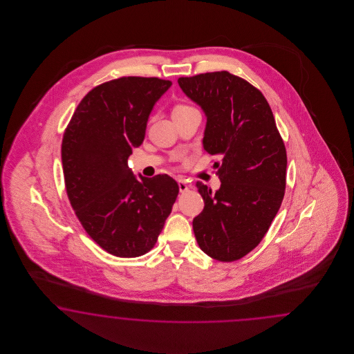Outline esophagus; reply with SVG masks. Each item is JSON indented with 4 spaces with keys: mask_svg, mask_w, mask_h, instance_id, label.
<instances>
[{
    "mask_svg": "<svg viewBox=\"0 0 354 354\" xmlns=\"http://www.w3.org/2000/svg\"><path fill=\"white\" fill-rule=\"evenodd\" d=\"M178 184H179V191L182 193L189 191V188H191V184L187 182L184 178H179L178 179Z\"/></svg>",
    "mask_w": 354,
    "mask_h": 354,
    "instance_id": "34e87169",
    "label": "esophagus"
}]
</instances>
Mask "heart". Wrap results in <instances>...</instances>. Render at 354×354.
<instances>
[{"label": "heart", "mask_w": 354, "mask_h": 354, "mask_svg": "<svg viewBox=\"0 0 354 354\" xmlns=\"http://www.w3.org/2000/svg\"><path fill=\"white\" fill-rule=\"evenodd\" d=\"M191 106H187V105H176V106L172 109V113H176V111H182V110H185V109H189Z\"/></svg>", "instance_id": "heart-1"}]
</instances>
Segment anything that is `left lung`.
I'll list each match as a JSON object with an SVG mask.
<instances>
[{
	"label": "left lung",
	"instance_id": "1",
	"mask_svg": "<svg viewBox=\"0 0 354 354\" xmlns=\"http://www.w3.org/2000/svg\"><path fill=\"white\" fill-rule=\"evenodd\" d=\"M183 92L206 115L204 149L214 156L221 188L196 187L204 210L193 219L198 247L232 262L266 235L286 191L287 151L265 96L228 71L179 77Z\"/></svg>",
	"mask_w": 354,
	"mask_h": 354
}]
</instances>
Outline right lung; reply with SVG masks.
Here are the masks:
<instances>
[{"label":"right lung","instance_id":"right-lung-1","mask_svg":"<svg viewBox=\"0 0 354 354\" xmlns=\"http://www.w3.org/2000/svg\"><path fill=\"white\" fill-rule=\"evenodd\" d=\"M171 84L141 76L100 84L64 129L70 204L86 234L115 257H140L156 245L179 193L167 174L138 179L127 163L132 148L144 141L151 109Z\"/></svg>","mask_w":354,"mask_h":354}]
</instances>
